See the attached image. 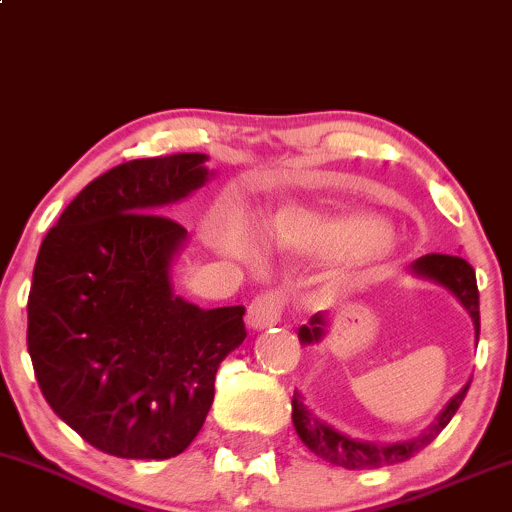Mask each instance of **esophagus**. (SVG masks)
Returning <instances> with one entry per match:
<instances>
[{"label": "esophagus", "mask_w": 512, "mask_h": 512, "mask_svg": "<svg viewBox=\"0 0 512 512\" xmlns=\"http://www.w3.org/2000/svg\"><path fill=\"white\" fill-rule=\"evenodd\" d=\"M285 309V295L280 290H263L251 300L246 309V324L251 329H268V326L278 324L280 314Z\"/></svg>", "instance_id": "esophagus-1"}]
</instances>
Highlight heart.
Returning a JSON list of instances; mask_svg holds the SVG:
<instances>
[{
	"instance_id": "1",
	"label": "heart",
	"mask_w": 512,
	"mask_h": 512,
	"mask_svg": "<svg viewBox=\"0 0 512 512\" xmlns=\"http://www.w3.org/2000/svg\"><path fill=\"white\" fill-rule=\"evenodd\" d=\"M266 237L283 249L350 251L355 258H372L389 246V237L363 217H329L314 210H287L268 225ZM225 254L251 258V246L237 225H227L217 237Z\"/></svg>"
}]
</instances>
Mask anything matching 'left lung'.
I'll list each match as a JSON object with an SVG mask.
<instances>
[{
  "label": "left lung",
  "mask_w": 512,
  "mask_h": 512,
  "mask_svg": "<svg viewBox=\"0 0 512 512\" xmlns=\"http://www.w3.org/2000/svg\"><path fill=\"white\" fill-rule=\"evenodd\" d=\"M413 273L421 275V278H430L435 283L445 285L452 295L457 297L459 302L464 304L469 314L474 319V329H476V338H479V287H476V275L474 268L469 266L464 258L459 256H447V254H426L418 258L413 263ZM324 326L326 321L321 314H314L309 326H302L300 329V341L302 343H314L324 336ZM472 380L464 384V389L459 394L452 396L447 401V406L442 409V413L435 418V423L430 428L423 430L418 438H413L409 442H394V445H375V442H363L348 438V435L338 433L331 426H326L324 421H319L307 406L302 404V396L295 394L292 396V423H295L297 435H300L304 445L319 455L326 462L336 464V467H346V469H377V467H389V464H399L406 462V459L421 452L423 447L430 445L438 435L442 433V428L452 421L459 404L467 396V389Z\"/></svg>",
  "instance_id": "1"
}]
</instances>
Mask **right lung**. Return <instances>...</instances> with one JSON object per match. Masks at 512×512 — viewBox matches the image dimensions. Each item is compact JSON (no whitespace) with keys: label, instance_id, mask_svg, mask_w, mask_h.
Returning <instances> with one entry per match:
<instances>
[{"label":"right lung","instance_id":"1","mask_svg":"<svg viewBox=\"0 0 512 512\" xmlns=\"http://www.w3.org/2000/svg\"><path fill=\"white\" fill-rule=\"evenodd\" d=\"M205 159L113 166L40 244L28 292L33 372L50 409L106 455H181L215 399L217 367L246 338L241 304L200 309L171 290L186 229L162 208L203 186Z\"/></svg>","mask_w":512,"mask_h":512}]
</instances>
